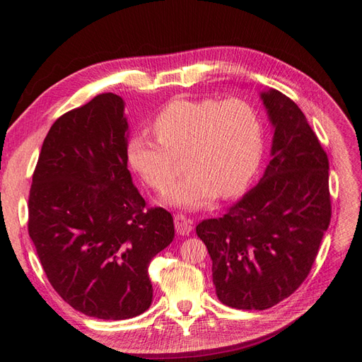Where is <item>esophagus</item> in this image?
<instances>
[{"mask_svg":"<svg viewBox=\"0 0 362 362\" xmlns=\"http://www.w3.org/2000/svg\"><path fill=\"white\" fill-rule=\"evenodd\" d=\"M173 220H175V229L180 235H189L192 232L193 221L189 217H185L184 214H177Z\"/></svg>","mask_w":362,"mask_h":362,"instance_id":"1","label":"esophagus"}]
</instances>
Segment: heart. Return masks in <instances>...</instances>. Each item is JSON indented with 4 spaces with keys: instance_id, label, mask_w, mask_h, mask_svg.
Returning <instances> with one entry per match:
<instances>
[{
    "instance_id": "heart-1",
    "label": "heart",
    "mask_w": 362,
    "mask_h": 362,
    "mask_svg": "<svg viewBox=\"0 0 362 362\" xmlns=\"http://www.w3.org/2000/svg\"><path fill=\"white\" fill-rule=\"evenodd\" d=\"M153 130L157 141L136 136L129 142V165L149 189L166 192L182 156L189 173L166 201L190 209L243 192L264 151L257 110L241 98H173L154 117Z\"/></svg>"
}]
</instances>
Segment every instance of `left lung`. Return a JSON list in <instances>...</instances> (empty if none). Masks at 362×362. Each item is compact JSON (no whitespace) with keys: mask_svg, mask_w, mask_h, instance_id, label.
Segmentation results:
<instances>
[{"mask_svg":"<svg viewBox=\"0 0 362 362\" xmlns=\"http://www.w3.org/2000/svg\"><path fill=\"white\" fill-rule=\"evenodd\" d=\"M260 98L274 126L264 177L226 214L196 226L218 300L238 310L269 308L300 288L331 220L329 163L316 133L288 95L271 88Z\"/></svg>","mask_w":362,"mask_h":362,"instance_id":"left-lung-1","label":"left lung"}]
</instances>
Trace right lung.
<instances>
[{"mask_svg":"<svg viewBox=\"0 0 362 362\" xmlns=\"http://www.w3.org/2000/svg\"><path fill=\"white\" fill-rule=\"evenodd\" d=\"M129 124L117 94L61 115L33 173L28 233L49 283L81 313L121 320L153 301L151 259L175 235L165 208H146L127 169Z\"/></svg>","mask_w":362,"mask_h":362,"instance_id":"obj_1","label":"right lung"}]
</instances>
